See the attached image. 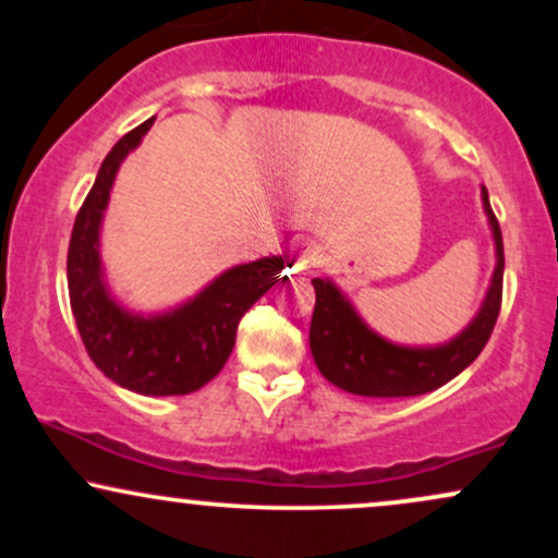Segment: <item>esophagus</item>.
I'll list each match as a JSON object with an SVG mask.
<instances>
[{
  "mask_svg": "<svg viewBox=\"0 0 558 558\" xmlns=\"http://www.w3.org/2000/svg\"><path fill=\"white\" fill-rule=\"evenodd\" d=\"M323 265V252H319L317 243H299V246L291 248L288 254V270L301 272L310 270V267Z\"/></svg>",
  "mask_w": 558,
  "mask_h": 558,
  "instance_id": "1",
  "label": "esophagus"
}]
</instances>
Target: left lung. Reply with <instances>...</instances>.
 <instances>
[{"mask_svg": "<svg viewBox=\"0 0 558 558\" xmlns=\"http://www.w3.org/2000/svg\"><path fill=\"white\" fill-rule=\"evenodd\" d=\"M480 196L496 246V267H493L488 293L472 323L446 343L401 345L369 328L349 296L330 278H315L312 286L317 301L310 325V349L325 380L343 388L345 393L401 399V396H422L446 386L477 360L498 319L504 288L501 228L490 209L485 185Z\"/></svg>", "mask_w": 558, "mask_h": 558, "instance_id": "8db88e82", "label": "left lung"}]
</instances>
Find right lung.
<instances>
[{
  "label": "right lung",
  "instance_id": "add662e5",
  "mask_svg": "<svg viewBox=\"0 0 558 558\" xmlns=\"http://www.w3.org/2000/svg\"><path fill=\"white\" fill-rule=\"evenodd\" d=\"M151 123L155 118L112 146L75 217L68 248L70 310L88 356L112 383L141 396H185L226 367L241 317L278 283L286 262L262 257L230 267L196 296L155 315L128 310L114 299L101 265V220L120 165Z\"/></svg>",
  "mask_w": 558,
  "mask_h": 558
}]
</instances>
